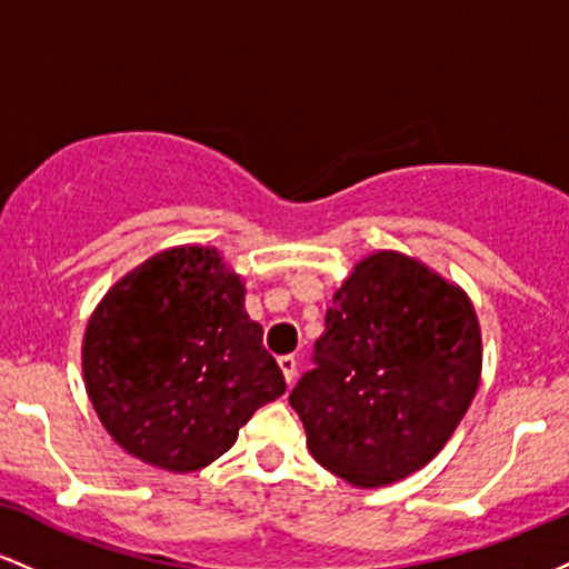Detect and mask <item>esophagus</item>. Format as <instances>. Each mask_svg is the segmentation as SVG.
Returning a JSON list of instances; mask_svg holds the SVG:
<instances>
[{"label": "esophagus", "mask_w": 569, "mask_h": 569, "mask_svg": "<svg viewBox=\"0 0 569 569\" xmlns=\"http://www.w3.org/2000/svg\"><path fill=\"white\" fill-rule=\"evenodd\" d=\"M278 363H280V369H283L286 382H293V377H297V358H293V356H280Z\"/></svg>", "instance_id": "1"}]
</instances>
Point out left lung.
I'll list each match as a JSON object with an SVG mask.
<instances>
[{
	"instance_id": "obj_1",
	"label": "left lung",
	"mask_w": 569,
	"mask_h": 569,
	"mask_svg": "<svg viewBox=\"0 0 569 569\" xmlns=\"http://www.w3.org/2000/svg\"><path fill=\"white\" fill-rule=\"evenodd\" d=\"M312 361L289 396L310 455L356 487L393 485L428 466L471 407L479 318L460 286L377 251L337 289Z\"/></svg>"
}]
</instances>
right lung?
Returning <instances> with one entry per match:
<instances>
[{
	"instance_id": "obj_1",
	"label": "right lung",
	"mask_w": 569,
	"mask_h": 569,
	"mask_svg": "<svg viewBox=\"0 0 569 569\" xmlns=\"http://www.w3.org/2000/svg\"><path fill=\"white\" fill-rule=\"evenodd\" d=\"M240 276L217 248L154 253L117 280L90 316L82 375L109 436L149 466L200 471L286 393Z\"/></svg>"
}]
</instances>
